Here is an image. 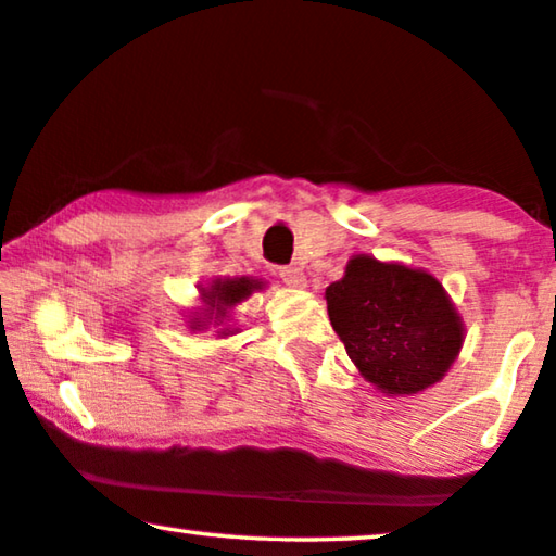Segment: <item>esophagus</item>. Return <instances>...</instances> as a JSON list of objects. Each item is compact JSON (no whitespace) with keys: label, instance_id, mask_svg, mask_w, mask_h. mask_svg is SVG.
I'll return each mask as SVG.
<instances>
[{"label":"esophagus","instance_id":"34e87169","mask_svg":"<svg viewBox=\"0 0 556 556\" xmlns=\"http://www.w3.org/2000/svg\"><path fill=\"white\" fill-rule=\"evenodd\" d=\"M278 276H280V280H283L286 286H291V288L306 286V276H303V270L295 268V265H283V268L278 270Z\"/></svg>","mask_w":556,"mask_h":556}]
</instances>
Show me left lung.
I'll return each mask as SVG.
<instances>
[{
    "label": "left lung",
    "mask_w": 556,
    "mask_h": 556,
    "mask_svg": "<svg viewBox=\"0 0 556 556\" xmlns=\"http://www.w3.org/2000/svg\"><path fill=\"white\" fill-rule=\"evenodd\" d=\"M326 306L349 359L390 397L440 382L463 346V318L428 270L354 255Z\"/></svg>",
    "instance_id": "left-lung-1"
}]
</instances>
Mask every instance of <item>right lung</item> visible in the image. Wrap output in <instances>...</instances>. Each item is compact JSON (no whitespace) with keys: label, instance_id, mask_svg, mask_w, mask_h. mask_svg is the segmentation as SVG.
I'll return each mask as SVG.
<instances>
[{"label":"right lung","instance_id":"right-lung-1","mask_svg":"<svg viewBox=\"0 0 556 556\" xmlns=\"http://www.w3.org/2000/svg\"><path fill=\"white\" fill-rule=\"evenodd\" d=\"M263 280L257 278H215L207 288H200L202 295V314L197 318H189V329L194 331H204L210 324L223 326L217 331V337H230L238 329L230 326V311L242 303L245 299H250L255 291H263Z\"/></svg>","mask_w":556,"mask_h":556}]
</instances>
